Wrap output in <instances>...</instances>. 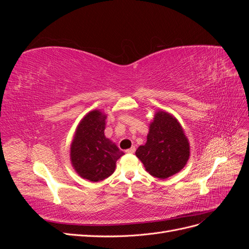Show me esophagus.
<instances>
[{"instance_id": "34e87169", "label": "esophagus", "mask_w": 249, "mask_h": 249, "mask_svg": "<svg viewBox=\"0 0 249 249\" xmlns=\"http://www.w3.org/2000/svg\"><path fill=\"white\" fill-rule=\"evenodd\" d=\"M135 150H136V148H135V146H132L131 148H129V149H126L125 152L127 153V154H134L135 153Z\"/></svg>"}]
</instances>
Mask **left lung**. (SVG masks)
Listing matches in <instances>:
<instances>
[{"mask_svg":"<svg viewBox=\"0 0 249 249\" xmlns=\"http://www.w3.org/2000/svg\"><path fill=\"white\" fill-rule=\"evenodd\" d=\"M136 156L149 175L160 179L168 178L182 170L189 160V140L178 120L170 113L159 110L149 124L146 143L137 148Z\"/></svg>","mask_w":249,"mask_h":249,"instance_id":"left-lung-1","label":"left lung"}]
</instances>
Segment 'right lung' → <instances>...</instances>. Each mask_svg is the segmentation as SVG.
<instances>
[{
  "instance_id": "right-lung-1",
  "label": "right lung",
  "mask_w": 249,
  "mask_h": 249,
  "mask_svg": "<svg viewBox=\"0 0 249 249\" xmlns=\"http://www.w3.org/2000/svg\"><path fill=\"white\" fill-rule=\"evenodd\" d=\"M107 115L92 110L79 123L71 144V163L78 175L100 182L115 170L116 161L124 155L115 143L105 136Z\"/></svg>"
}]
</instances>
